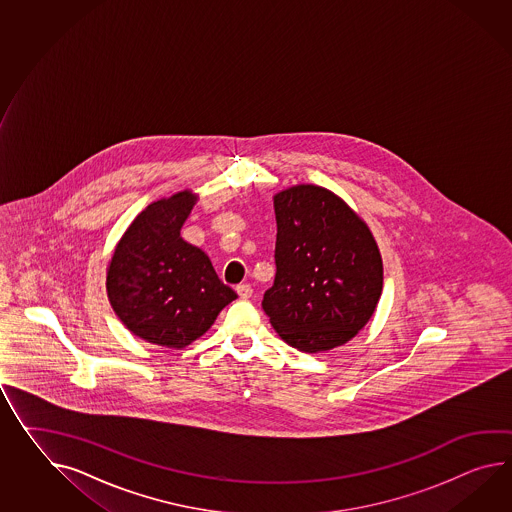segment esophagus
<instances>
[{
  "label": "esophagus",
  "instance_id": "34e87169",
  "mask_svg": "<svg viewBox=\"0 0 512 512\" xmlns=\"http://www.w3.org/2000/svg\"><path fill=\"white\" fill-rule=\"evenodd\" d=\"M237 294L242 300H250L251 294H253V288L250 285H238Z\"/></svg>",
  "mask_w": 512,
  "mask_h": 512
}]
</instances>
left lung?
Masks as SVG:
<instances>
[{"label": "left lung", "mask_w": 512, "mask_h": 512, "mask_svg": "<svg viewBox=\"0 0 512 512\" xmlns=\"http://www.w3.org/2000/svg\"><path fill=\"white\" fill-rule=\"evenodd\" d=\"M274 209L277 272L262 309L292 348L344 346L370 322L383 292V259L370 227L318 185L277 192Z\"/></svg>", "instance_id": "1"}]
</instances>
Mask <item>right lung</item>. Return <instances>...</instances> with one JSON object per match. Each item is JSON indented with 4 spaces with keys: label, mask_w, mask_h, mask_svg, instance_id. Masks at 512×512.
I'll use <instances>...</instances> for the list:
<instances>
[{
    "label": "right lung",
    "mask_w": 512,
    "mask_h": 512,
    "mask_svg": "<svg viewBox=\"0 0 512 512\" xmlns=\"http://www.w3.org/2000/svg\"><path fill=\"white\" fill-rule=\"evenodd\" d=\"M198 194L153 201L118 240L107 266V298L122 324L150 344L183 349L237 300L205 251L181 238Z\"/></svg>",
    "instance_id": "1"
}]
</instances>
